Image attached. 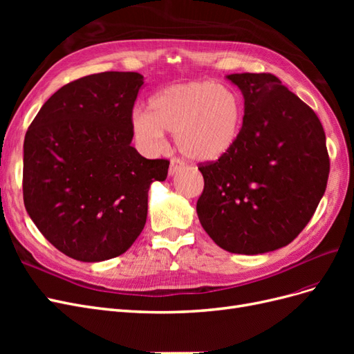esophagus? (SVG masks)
<instances>
[{"instance_id": "esophagus-1", "label": "esophagus", "mask_w": 354, "mask_h": 354, "mask_svg": "<svg viewBox=\"0 0 354 354\" xmlns=\"http://www.w3.org/2000/svg\"><path fill=\"white\" fill-rule=\"evenodd\" d=\"M185 167V162L178 158H173L171 159V164H169V169H168V174L169 176H174L178 169H181Z\"/></svg>"}]
</instances>
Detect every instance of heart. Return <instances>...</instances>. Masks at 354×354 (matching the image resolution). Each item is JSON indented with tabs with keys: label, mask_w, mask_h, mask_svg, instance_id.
Masks as SVG:
<instances>
[{
	"label": "heart",
	"mask_w": 354,
	"mask_h": 354,
	"mask_svg": "<svg viewBox=\"0 0 354 354\" xmlns=\"http://www.w3.org/2000/svg\"><path fill=\"white\" fill-rule=\"evenodd\" d=\"M242 106L230 88L211 81L169 85L151 99L149 111L133 115V130L147 149H159L165 131L174 133L178 151L195 162H212L236 143Z\"/></svg>",
	"instance_id": "b5f03b06"
}]
</instances>
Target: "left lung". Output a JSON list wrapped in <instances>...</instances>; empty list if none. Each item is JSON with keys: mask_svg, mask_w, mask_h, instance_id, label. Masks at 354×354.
I'll return each instance as SVG.
<instances>
[{"mask_svg": "<svg viewBox=\"0 0 354 354\" xmlns=\"http://www.w3.org/2000/svg\"><path fill=\"white\" fill-rule=\"evenodd\" d=\"M226 78L243 95V124L226 155L201 164L196 212L220 248L264 254L291 243L313 217L329 176L326 137L313 109L274 75Z\"/></svg>", "mask_w": 354, "mask_h": 354, "instance_id": "8db88e82", "label": "left lung"}]
</instances>
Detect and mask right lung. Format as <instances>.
I'll return each instance as SVG.
<instances>
[{
	"instance_id": "1",
	"label": "right lung",
	"mask_w": 354,
	"mask_h": 354,
	"mask_svg": "<svg viewBox=\"0 0 354 354\" xmlns=\"http://www.w3.org/2000/svg\"><path fill=\"white\" fill-rule=\"evenodd\" d=\"M143 75L102 72L63 85L42 104L24 143V202L44 238L65 255L97 263L142 233L147 192L169 160L131 146Z\"/></svg>"
}]
</instances>
